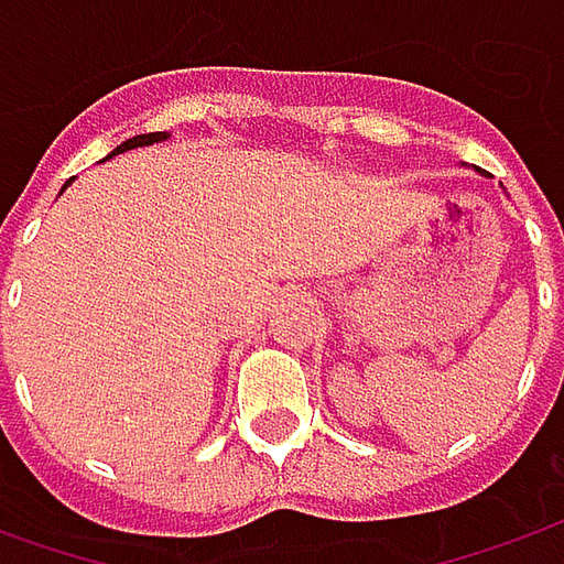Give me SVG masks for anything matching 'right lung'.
<instances>
[{"instance_id":"1","label":"right lung","mask_w":564,"mask_h":564,"mask_svg":"<svg viewBox=\"0 0 564 564\" xmlns=\"http://www.w3.org/2000/svg\"><path fill=\"white\" fill-rule=\"evenodd\" d=\"M160 138H166V132H148V135H135V138H129V141H122L120 148L113 153H122V151H132V148H141V144H153V141H160ZM110 153V156H113ZM67 187V185H64Z\"/></svg>"}]
</instances>
